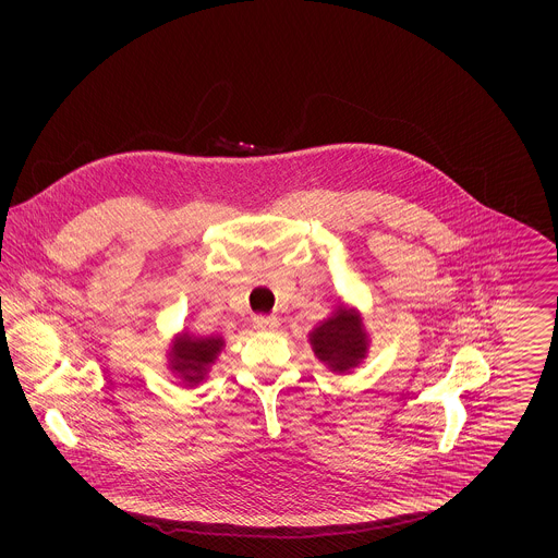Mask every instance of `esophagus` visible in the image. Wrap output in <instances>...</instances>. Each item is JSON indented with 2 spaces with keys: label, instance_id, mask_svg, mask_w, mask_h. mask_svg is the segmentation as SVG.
<instances>
[{
  "label": "esophagus",
  "instance_id": "esophagus-1",
  "mask_svg": "<svg viewBox=\"0 0 558 558\" xmlns=\"http://www.w3.org/2000/svg\"><path fill=\"white\" fill-rule=\"evenodd\" d=\"M253 326L257 330H274L278 328V318H271V316H255L253 318Z\"/></svg>",
  "mask_w": 558,
  "mask_h": 558
}]
</instances>
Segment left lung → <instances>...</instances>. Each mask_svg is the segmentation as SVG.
<instances>
[{
    "instance_id": "left-lung-1",
    "label": "left lung",
    "mask_w": 558,
    "mask_h": 558,
    "mask_svg": "<svg viewBox=\"0 0 558 558\" xmlns=\"http://www.w3.org/2000/svg\"><path fill=\"white\" fill-rule=\"evenodd\" d=\"M310 343L319 362L332 372L355 368L368 353V335L355 310L339 307L310 332Z\"/></svg>"
}]
</instances>
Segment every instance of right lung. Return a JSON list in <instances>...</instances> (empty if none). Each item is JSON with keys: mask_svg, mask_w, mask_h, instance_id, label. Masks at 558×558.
<instances>
[{"mask_svg": "<svg viewBox=\"0 0 558 558\" xmlns=\"http://www.w3.org/2000/svg\"><path fill=\"white\" fill-rule=\"evenodd\" d=\"M223 349L221 337H175L169 351V368L178 372L187 385H196L205 378L209 366L217 360V353Z\"/></svg>", "mask_w": 558, "mask_h": 558, "instance_id": "right-lung-1", "label": "right lung"}]
</instances>
